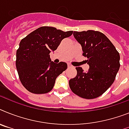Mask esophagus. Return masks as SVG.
<instances>
[{"instance_id": "1", "label": "esophagus", "mask_w": 129, "mask_h": 129, "mask_svg": "<svg viewBox=\"0 0 129 129\" xmlns=\"http://www.w3.org/2000/svg\"><path fill=\"white\" fill-rule=\"evenodd\" d=\"M68 68H71V67H72V66H71V65L70 64V63H68Z\"/></svg>"}]
</instances>
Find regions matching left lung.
Listing matches in <instances>:
<instances>
[{"mask_svg": "<svg viewBox=\"0 0 129 129\" xmlns=\"http://www.w3.org/2000/svg\"><path fill=\"white\" fill-rule=\"evenodd\" d=\"M81 44L83 56L86 57L89 69L84 72L76 68L77 75L69 81L71 91L85 99L101 96L114 82L120 68L119 53L104 34L98 31H74Z\"/></svg>", "mask_w": 129, "mask_h": 129, "instance_id": "obj_1", "label": "left lung"}]
</instances>
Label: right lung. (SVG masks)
<instances>
[{
  "instance_id": "right-lung-1",
  "label": "right lung",
  "mask_w": 129,
  "mask_h": 129,
  "mask_svg": "<svg viewBox=\"0 0 129 129\" xmlns=\"http://www.w3.org/2000/svg\"><path fill=\"white\" fill-rule=\"evenodd\" d=\"M73 34L56 27L44 26L27 35L19 43L16 66L21 84L33 94L51 91L57 77L68 68L66 62L51 61L50 52L57 49L61 41Z\"/></svg>"
}]
</instances>
